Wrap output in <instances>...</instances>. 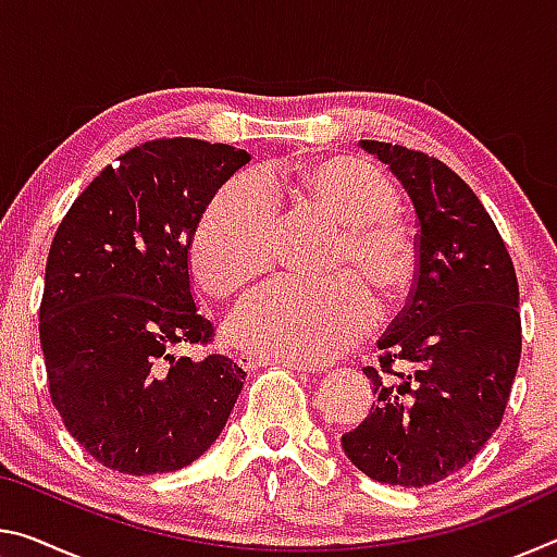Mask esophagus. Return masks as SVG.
I'll return each mask as SVG.
<instances>
[{"instance_id": "obj_1", "label": "esophagus", "mask_w": 557, "mask_h": 557, "mask_svg": "<svg viewBox=\"0 0 557 557\" xmlns=\"http://www.w3.org/2000/svg\"><path fill=\"white\" fill-rule=\"evenodd\" d=\"M238 361L240 369L245 371H256L260 366H282V369H292V371H309V366L305 363H297V361H272V358L265 356H258V354H238Z\"/></svg>"}]
</instances>
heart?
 <instances>
[{"mask_svg": "<svg viewBox=\"0 0 557 557\" xmlns=\"http://www.w3.org/2000/svg\"><path fill=\"white\" fill-rule=\"evenodd\" d=\"M309 206L342 225L334 268L348 270L324 282L275 280L243 301L228 336L245 351L319 366L348 351L373 324L371 287L393 299L408 285L414 248L393 219L395 188L379 169L358 159H322L292 174ZM277 201L258 174L225 182L201 213L191 238V260L201 285L215 297L256 280L272 260Z\"/></svg>", "mask_w": 557, "mask_h": 557, "instance_id": "obj_1", "label": "heart"}]
</instances>
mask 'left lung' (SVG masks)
Masks as SVG:
<instances>
[{"label":"left lung","mask_w":557,"mask_h":557,"mask_svg":"<svg viewBox=\"0 0 557 557\" xmlns=\"http://www.w3.org/2000/svg\"><path fill=\"white\" fill-rule=\"evenodd\" d=\"M391 166L418 215V272L379 366L375 403L342 435L346 457L381 484L420 488L476 457L502 425L521 361L511 256L476 194L440 159L361 139Z\"/></svg>","instance_id":"1"}]
</instances>
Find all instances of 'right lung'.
Wrapping results in <instances>:
<instances>
[{"instance_id":"add662e5","label":"right lung","mask_w":557,"mask_h":557,"mask_svg":"<svg viewBox=\"0 0 557 557\" xmlns=\"http://www.w3.org/2000/svg\"><path fill=\"white\" fill-rule=\"evenodd\" d=\"M65 213L46 260L39 309L49 391L65 430L122 474L176 471L228 422L245 371L209 344L188 248L213 194L250 162L203 139H152L117 157Z\"/></svg>"}]
</instances>
